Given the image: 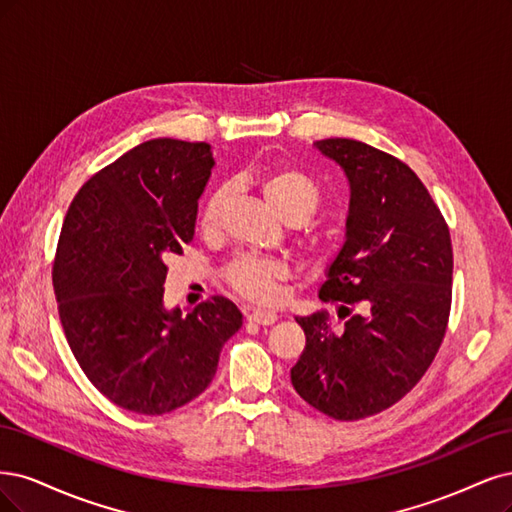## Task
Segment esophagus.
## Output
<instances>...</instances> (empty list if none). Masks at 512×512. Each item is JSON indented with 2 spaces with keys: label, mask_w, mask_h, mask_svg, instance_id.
Here are the masks:
<instances>
[{
  "label": "esophagus",
  "mask_w": 512,
  "mask_h": 512,
  "mask_svg": "<svg viewBox=\"0 0 512 512\" xmlns=\"http://www.w3.org/2000/svg\"><path fill=\"white\" fill-rule=\"evenodd\" d=\"M246 321L257 323V325H274L278 321V315L270 310H251L246 312Z\"/></svg>",
  "instance_id": "obj_1"
}]
</instances>
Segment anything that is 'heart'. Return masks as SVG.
<instances>
[{"label":"heart","instance_id":"heart-1","mask_svg":"<svg viewBox=\"0 0 512 512\" xmlns=\"http://www.w3.org/2000/svg\"><path fill=\"white\" fill-rule=\"evenodd\" d=\"M259 187L266 202L280 214V217H300L308 214L319 204V187L306 172L278 166L261 174ZM225 208V191H214L202 210V227H219ZM289 266L283 259L257 257V255H236L223 268L225 283L242 298L257 304H274L283 295V285L289 280Z\"/></svg>","mask_w":512,"mask_h":512}]
</instances>
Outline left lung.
<instances>
[{
  "label": "left lung",
  "instance_id": "left-lung-1",
  "mask_svg": "<svg viewBox=\"0 0 512 512\" xmlns=\"http://www.w3.org/2000/svg\"><path fill=\"white\" fill-rule=\"evenodd\" d=\"M349 178L346 240L319 298L338 306L295 317L306 346L293 389L338 421L387 410L415 387L447 334L453 291L449 225L404 161L349 138L315 142ZM359 305L364 313H353Z\"/></svg>",
  "mask_w": 512,
  "mask_h": 512
}]
</instances>
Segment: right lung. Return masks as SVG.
I'll use <instances>...</instances> for the list:
<instances>
[{"label": "right lung", "mask_w": 512, "mask_h": 512, "mask_svg": "<svg viewBox=\"0 0 512 512\" xmlns=\"http://www.w3.org/2000/svg\"><path fill=\"white\" fill-rule=\"evenodd\" d=\"M212 166L206 142H142L80 187L61 227L53 287L65 338L93 387L138 415L195 400L242 327L223 295L187 317L163 308L168 259L193 240Z\"/></svg>", "instance_id": "right-lung-1"}]
</instances>
